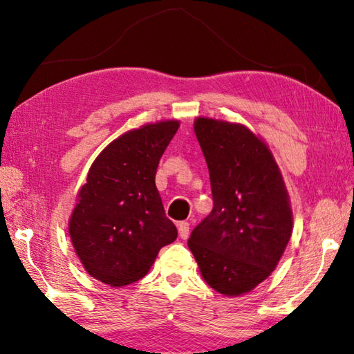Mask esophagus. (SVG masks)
Instances as JSON below:
<instances>
[{"label": "esophagus", "mask_w": 354, "mask_h": 354, "mask_svg": "<svg viewBox=\"0 0 354 354\" xmlns=\"http://www.w3.org/2000/svg\"><path fill=\"white\" fill-rule=\"evenodd\" d=\"M177 227H178V236H180L182 239H187L188 234H189V224H188V222H185V221L178 222Z\"/></svg>", "instance_id": "34e87169"}]
</instances>
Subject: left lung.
<instances>
[{
  "instance_id": "obj_1",
  "label": "left lung",
  "mask_w": 354,
  "mask_h": 354,
  "mask_svg": "<svg viewBox=\"0 0 354 354\" xmlns=\"http://www.w3.org/2000/svg\"><path fill=\"white\" fill-rule=\"evenodd\" d=\"M213 209L188 239L201 274L216 292H250L275 270L292 233L281 172L266 142L243 124L197 118Z\"/></svg>"
}]
</instances>
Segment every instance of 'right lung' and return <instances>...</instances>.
I'll use <instances>...</instances> for the list:
<instances>
[{"label":"right lung","mask_w":354,"mask_h":354,"mask_svg":"<svg viewBox=\"0 0 354 354\" xmlns=\"http://www.w3.org/2000/svg\"><path fill=\"white\" fill-rule=\"evenodd\" d=\"M178 126L158 121L118 136L93 161L79 189L68 232L84 269L109 286L138 281L161 247L177 238L155 174Z\"/></svg>","instance_id":"add662e5"}]
</instances>
